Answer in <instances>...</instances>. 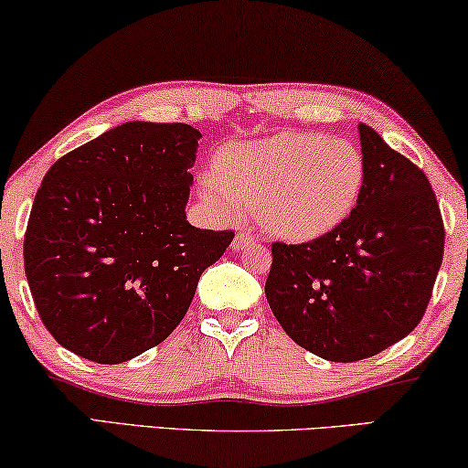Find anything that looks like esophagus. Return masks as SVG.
<instances>
[{"label": "esophagus", "mask_w": 468, "mask_h": 468, "mask_svg": "<svg viewBox=\"0 0 468 468\" xmlns=\"http://www.w3.org/2000/svg\"><path fill=\"white\" fill-rule=\"evenodd\" d=\"M252 241H256V237L252 235V233H248V231H237V235H235V239H233V250H243L246 246H250V243Z\"/></svg>", "instance_id": "34e87169"}]
</instances>
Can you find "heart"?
<instances>
[{
  "label": "heart",
  "mask_w": 468,
  "mask_h": 468,
  "mask_svg": "<svg viewBox=\"0 0 468 468\" xmlns=\"http://www.w3.org/2000/svg\"><path fill=\"white\" fill-rule=\"evenodd\" d=\"M359 146L319 132H279L233 143L201 174L199 191L214 210L239 218L256 210L282 239L309 241L348 218L364 189Z\"/></svg>",
  "instance_id": "b5f03b06"
}]
</instances>
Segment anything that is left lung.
I'll return each instance as SVG.
<instances>
[{"label": "left lung", "mask_w": 468, "mask_h": 468, "mask_svg": "<svg viewBox=\"0 0 468 468\" xmlns=\"http://www.w3.org/2000/svg\"><path fill=\"white\" fill-rule=\"evenodd\" d=\"M364 189L317 239L273 243L264 294L285 334L317 357L351 364L406 338L427 311L443 261V220L420 167L359 123Z\"/></svg>", "instance_id": "left-lung-1"}]
</instances>
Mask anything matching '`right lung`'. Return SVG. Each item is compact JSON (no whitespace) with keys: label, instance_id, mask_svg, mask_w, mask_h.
Segmentation results:
<instances>
[{"label":"right lung","instance_id":"1","mask_svg":"<svg viewBox=\"0 0 468 468\" xmlns=\"http://www.w3.org/2000/svg\"><path fill=\"white\" fill-rule=\"evenodd\" d=\"M199 130L128 122L62 155L41 180L25 273L69 351L122 364L170 336L233 231L189 225Z\"/></svg>","mask_w":468,"mask_h":468}]
</instances>
